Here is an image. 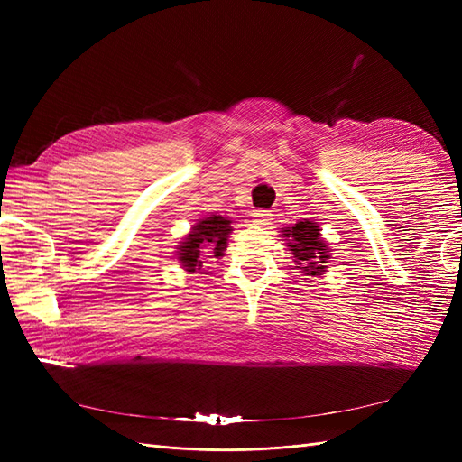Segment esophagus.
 Instances as JSON below:
<instances>
[{
  "instance_id": "34e87169",
  "label": "esophagus",
  "mask_w": 462,
  "mask_h": 462,
  "mask_svg": "<svg viewBox=\"0 0 462 462\" xmlns=\"http://www.w3.org/2000/svg\"><path fill=\"white\" fill-rule=\"evenodd\" d=\"M253 219H254L256 226H268L270 219H272L270 209H254Z\"/></svg>"
}]
</instances>
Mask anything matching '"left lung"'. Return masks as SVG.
Masks as SVG:
<instances>
[{
	"label": "left lung",
	"mask_w": 462,
	"mask_h": 462,
	"mask_svg": "<svg viewBox=\"0 0 462 462\" xmlns=\"http://www.w3.org/2000/svg\"><path fill=\"white\" fill-rule=\"evenodd\" d=\"M285 236H291L289 246L297 260L295 268L302 270L304 275H318L326 270L324 263L328 262L331 250L319 239V229L316 223L309 219L299 221Z\"/></svg>",
	"instance_id": "left-lung-1"
}]
</instances>
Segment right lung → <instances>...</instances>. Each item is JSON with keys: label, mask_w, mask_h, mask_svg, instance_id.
<instances>
[{"label": "right lung", "mask_w": 462, "mask_h": 462, "mask_svg": "<svg viewBox=\"0 0 462 462\" xmlns=\"http://www.w3.org/2000/svg\"><path fill=\"white\" fill-rule=\"evenodd\" d=\"M231 233V221L214 216V217H206L202 219L199 226L192 227V233L185 239V243L179 246V260L185 265L189 272H197L200 270V253L206 248L214 254L219 256L223 250L227 246V236ZM212 258V256H208Z\"/></svg>", "instance_id": "right-lung-1"}]
</instances>
